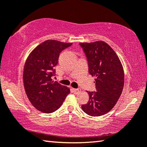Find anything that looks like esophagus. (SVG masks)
<instances>
[{
  "instance_id": "esophagus-1",
  "label": "esophagus",
  "mask_w": 147,
  "mask_h": 147,
  "mask_svg": "<svg viewBox=\"0 0 147 147\" xmlns=\"http://www.w3.org/2000/svg\"><path fill=\"white\" fill-rule=\"evenodd\" d=\"M72 91H73V92L74 93L77 94V93H78L80 91V89H74V88H73V89H72Z\"/></svg>"
}]
</instances>
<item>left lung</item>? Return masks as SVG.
<instances>
[{"instance_id":"left-lung-1","label":"left lung","mask_w":147,"mask_h":147,"mask_svg":"<svg viewBox=\"0 0 147 147\" xmlns=\"http://www.w3.org/2000/svg\"><path fill=\"white\" fill-rule=\"evenodd\" d=\"M88 62L89 73L95 77L96 92L87 91L89 101L82 109L90 116L108 113L123 91L124 74L123 65L115 51L102 41L80 43Z\"/></svg>"}]
</instances>
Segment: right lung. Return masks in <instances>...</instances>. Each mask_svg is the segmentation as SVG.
<instances>
[{"label":"right lung","mask_w":147,"mask_h":147,"mask_svg":"<svg viewBox=\"0 0 147 147\" xmlns=\"http://www.w3.org/2000/svg\"><path fill=\"white\" fill-rule=\"evenodd\" d=\"M72 45L56 40H47L36 47L26 59L23 71V82L28 100L34 108L45 113L60 108L70 89L54 82L61 52Z\"/></svg>","instance_id":"add662e5"}]
</instances>
